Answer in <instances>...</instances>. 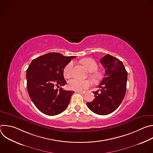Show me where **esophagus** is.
<instances>
[{"instance_id": "1", "label": "esophagus", "mask_w": 153, "mask_h": 153, "mask_svg": "<svg viewBox=\"0 0 153 153\" xmlns=\"http://www.w3.org/2000/svg\"><path fill=\"white\" fill-rule=\"evenodd\" d=\"M77 93H79L82 94H85V93H86V91H77Z\"/></svg>"}]
</instances>
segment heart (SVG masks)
<instances>
[{"mask_svg": "<svg viewBox=\"0 0 153 153\" xmlns=\"http://www.w3.org/2000/svg\"><path fill=\"white\" fill-rule=\"evenodd\" d=\"M82 63L84 66L91 73V76L94 80H98L101 77V74L96 71L97 69V64L96 62L91 58H85L82 60ZM73 68V62H69L63 70V76L65 78H69L71 76ZM92 85L90 80H80L74 78L69 80L68 87L70 90L75 91H80L88 88Z\"/></svg>", "mask_w": 153, "mask_h": 153, "instance_id": "obj_1", "label": "heart"}]
</instances>
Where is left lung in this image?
Here are the masks:
<instances>
[{
  "mask_svg": "<svg viewBox=\"0 0 153 153\" xmlns=\"http://www.w3.org/2000/svg\"><path fill=\"white\" fill-rule=\"evenodd\" d=\"M100 62L105 73L94 91L95 98L86 105L93 113L107 115L114 111L122 103L126 93L128 73L122 61L110 54L103 57Z\"/></svg>",
  "mask_w": 153,
  "mask_h": 153,
  "instance_id": "obj_1",
  "label": "left lung"
}]
</instances>
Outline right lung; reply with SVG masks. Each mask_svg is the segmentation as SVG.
Segmentation results:
<instances>
[{
    "instance_id": "add662e5",
    "label": "right lung",
    "mask_w": 153,
    "mask_h": 153,
    "mask_svg": "<svg viewBox=\"0 0 153 153\" xmlns=\"http://www.w3.org/2000/svg\"><path fill=\"white\" fill-rule=\"evenodd\" d=\"M75 56L49 53L33 59L27 70V90L38 110L48 116L62 113L69 105L73 91L56 89L67 83L63 70Z\"/></svg>"
}]
</instances>
